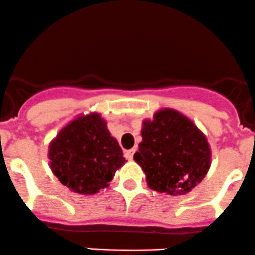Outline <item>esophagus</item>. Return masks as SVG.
I'll use <instances>...</instances> for the list:
<instances>
[{
  "mask_svg": "<svg viewBox=\"0 0 255 255\" xmlns=\"http://www.w3.org/2000/svg\"><path fill=\"white\" fill-rule=\"evenodd\" d=\"M135 148H131V150H128L125 151V157L128 158V160H132L133 157V153H135Z\"/></svg>",
  "mask_w": 255,
  "mask_h": 255,
  "instance_id": "obj_1",
  "label": "esophagus"
}]
</instances>
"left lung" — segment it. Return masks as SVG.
<instances>
[{
  "mask_svg": "<svg viewBox=\"0 0 255 255\" xmlns=\"http://www.w3.org/2000/svg\"><path fill=\"white\" fill-rule=\"evenodd\" d=\"M142 141L133 160L146 175L148 187L160 193L182 196L207 175L211 147L193 122L173 109H161L145 119Z\"/></svg>",
  "mask_w": 255,
  "mask_h": 255,
  "instance_id": "1",
  "label": "left lung"
}]
</instances>
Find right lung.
<instances>
[{
	"label": "right lung",
	"instance_id": "right-lung-1",
	"mask_svg": "<svg viewBox=\"0 0 255 255\" xmlns=\"http://www.w3.org/2000/svg\"><path fill=\"white\" fill-rule=\"evenodd\" d=\"M48 157L58 180L80 195H94L108 187L127 162L98 113L80 115L63 128L50 142Z\"/></svg>",
	"mask_w": 255,
	"mask_h": 255
}]
</instances>
